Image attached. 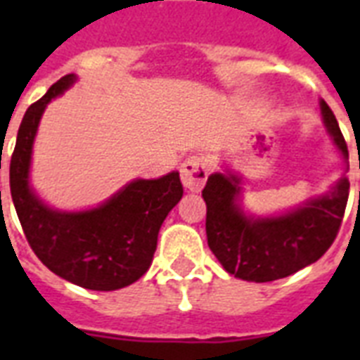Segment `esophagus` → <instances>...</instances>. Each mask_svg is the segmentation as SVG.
<instances>
[{"label": "esophagus", "mask_w": 360, "mask_h": 360, "mask_svg": "<svg viewBox=\"0 0 360 360\" xmlns=\"http://www.w3.org/2000/svg\"><path fill=\"white\" fill-rule=\"evenodd\" d=\"M209 175V168L202 157H188L181 164V181L186 191L198 192L202 191Z\"/></svg>", "instance_id": "obj_1"}]
</instances>
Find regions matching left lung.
Here are the masks:
<instances>
[{
	"label": "left lung",
	"instance_id": "left-lung-1",
	"mask_svg": "<svg viewBox=\"0 0 360 360\" xmlns=\"http://www.w3.org/2000/svg\"><path fill=\"white\" fill-rule=\"evenodd\" d=\"M319 106L330 138L347 158L346 140L333 110L325 101ZM239 183L233 174H213L202 192L207 205V245L228 273L248 282H273L318 262L329 250L347 205L349 181L346 177L329 194L269 219L243 213Z\"/></svg>",
	"mask_w": 360,
	"mask_h": 360
}]
</instances>
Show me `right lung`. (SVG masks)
<instances>
[{"label":"right lung","mask_w":360,"mask_h":360,"mask_svg":"<svg viewBox=\"0 0 360 360\" xmlns=\"http://www.w3.org/2000/svg\"><path fill=\"white\" fill-rule=\"evenodd\" d=\"M75 80V75L63 76L25 112L8 168L11 196L25 239L52 273L86 290L114 291L146 274L158 230L183 198V185L172 172L132 181L91 211L61 213L44 205L30 188L33 140L46 104Z\"/></svg>","instance_id":"1"}]
</instances>
